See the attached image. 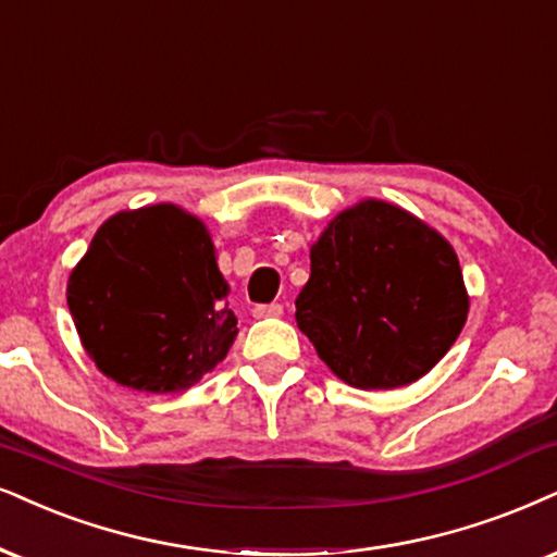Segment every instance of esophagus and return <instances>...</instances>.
Here are the masks:
<instances>
[{
	"label": "esophagus",
	"instance_id": "obj_1",
	"mask_svg": "<svg viewBox=\"0 0 557 557\" xmlns=\"http://www.w3.org/2000/svg\"><path fill=\"white\" fill-rule=\"evenodd\" d=\"M251 313H255V319H277V315H283V306L280 302H267V306H257Z\"/></svg>",
	"mask_w": 557,
	"mask_h": 557
}]
</instances>
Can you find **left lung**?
Wrapping results in <instances>:
<instances>
[{
  "instance_id": "obj_1",
  "label": "left lung",
  "mask_w": 557,
  "mask_h": 557,
  "mask_svg": "<svg viewBox=\"0 0 557 557\" xmlns=\"http://www.w3.org/2000/svg\"><path fill=\"white\" fill-rule=\"evenodd\" d=\"M468 308L453 244L408 210L368 197L331 218L311 244L295 321L336 377L391 391L447 355Z\"/></svg>"
}]
</instances>
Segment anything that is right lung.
<instances>
[{
	"instance_id": "1",
	"label": "right lung",
	"mask_w": 557,
	"mask_h": 557,
	"mask_svg": "<svg viewBox=\"0 0 557 557\" xmlns=\"http://www.w3.org/2000/svg\"><path fill=\"white\" fill-rule=\"evenodd\" d=\"M66 300L89 360L138 393L187 391L238 334L208 226L172 202L108 218Z\"/></svg>"
}]
</instances>
